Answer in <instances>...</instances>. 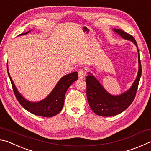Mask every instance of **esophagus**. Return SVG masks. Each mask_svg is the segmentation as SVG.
Masks as SVG:
<instances>
[{"label":"esophagus","instance_id":"1","mask_svg":"<svg viewBox=\"0 0 151 151\" xmlns=\"http://www.w3.org/2000/svg\"><path fill=\"white\" fill-rule=\"evenodd\" d=\"M85 76V71L83 68H81L78 70V77L79 78H84Z\"/></svg>","mask_w":151,"mask_h":151}]
</instances>
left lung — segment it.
<instances>
[{
	"label": "left lung",
	"mask_w": 151,
	"mask_h": 151,
	"mask_svg": "<svg viewBox=\"0 0 151 151\" xmlns=\"http://www.w3.org/2000/svg\"><path fill=\"white\" fill-rule=\"evenodd\" d=\"M115 32L125 40L131 41L137 47L139 70L135 81L131 88L123 94L114 96L104 88L99 81L91 73L86 76V96L89 106L96 114L100 116L109 117L118 115L125 111L135 99L141 76L140 55L137 42L132 35L119 29H113Z\"/></svg>",
	"instance_id": "1"
}]
</instances>
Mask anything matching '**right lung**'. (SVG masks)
Listing matches in <instances>:
<instances>
[{"label":"right lung","mask_w":151,"mask_h":151,"mask_svg":"<svg viewBox=\"0 0 151 151\" xmlns=\"http://www.w3.org/2000/svg\"><path fill=\"white\" fill-rule=\"evenodd\" d=\"M30 31L24 33V34H22L20 35L27 34ZM7 71L15 96L22 106L30 113L36 115V116L45 117H53L58 114L61 111L64 105L65 96L67 89L78 78L77 72H73L63 76L57 83L52 92L45 99L37 102H32L25 99L16 89L9 74L8 65Z\"/></svg>","instance_id":"obj_1"}]
</instances>
